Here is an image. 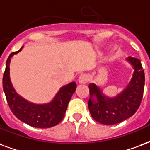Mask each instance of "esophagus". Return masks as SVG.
<instances>
[{"mask_svg":"<svg viewBox=\"0 0 150 150\" xmlns=\"http://www.w3.org/2000/svg\"><path fill=\"white\" fill-rule=\"evenodd\" d=\"M78 82L79 83L81 84L86 83L88 82V76H87L86 74H81L78 79Z\"/></svg>","mask_w":150,"mask_h":150,"instance_id":"esophagus-1","label":"esophagus"}]
</instances>
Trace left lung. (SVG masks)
I'll return each instance as SVG.
<instances>
[{
	"instance_id": "obj_1",
	"label": "left lung",
	"mask_w": 150,
	"mask_h": 150,
	"mask_svg": "<svg viewBox=\"0 0 150 150\" xmlns=\"http://www.w3.org/2000/svg\"><path fill=\"white\" fill-rule=\"evenodd\" d=\"M127 60L134 69L126 88L115 98L106 97L95 84L89 85L88 107L92 117L104 125H114L126 120L135 114L140 106L145 86V72L140 59L129 56ZM93 96L96 99L92 100Z\"/></svg>"
}]
</instances>
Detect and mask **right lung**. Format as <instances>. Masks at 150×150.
I'll list each match as a JSON object with an SVG mask.
<instances>
[{"instance_id": "add662e5", "label": "right lung", "mask_w": 150, "mask_h": 150, "mask_svg": "<svg viewBox=\"0 0 150 150\" xmlns=\"http://www.w3.org/2000/svg\"><path fill=\"white\" fill-rule=\"evenodd\" d=\"M10 54L6 62L3 75V89L10 110L18 119L33 127L50 128L56 126L63 120L67 107L72 95L76 89L75 82L61 87L51 103L38 105L28 102L17 95L9 78V64L11 58L19 52Z\"/></svg>"}]
</instances>
